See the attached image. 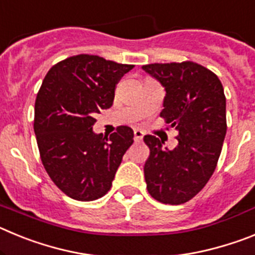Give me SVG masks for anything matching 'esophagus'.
<instances>
[{
	"instance_id": "esophagus-1",
	"label": "esophagus",
	"mask_w": 255,
	"mask_h": 255,
	"mask_svg": "<svg viewBox=\"0 0 255 255\" xmlns=\"http://www.w3.org/2000/svg\"><path fill=\"white\" fill-rule=\"evenodd\" d=\"M143 136H144V134H143V131H141V130H139V129L134 130L135 141H141V140H143Z\"/></svg>"
}]
</instances>
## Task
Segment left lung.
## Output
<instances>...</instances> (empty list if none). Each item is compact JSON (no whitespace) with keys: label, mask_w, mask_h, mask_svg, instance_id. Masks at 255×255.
Listing matches in <instances>:
<instances>
[{"label":"left lung","mask_w":255,"mask_h":255,"mask_svg":"<svg viewBox=\"0 0 255 255\" xmlns=\"http://www.w3.org/2000/svg\"><path fill=\"white\" fill-rule=\"evenodd\" d=\"M143 70L166 91L163 117L177 131V145L145 135L150 154L144 164L148 193L164 204H182L206 186L215 172L226 135V97L220 79L191 61L150 64Z\"/></svg>","instance_id":"8db88e82"}]
</instances>
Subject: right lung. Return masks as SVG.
<instances>
[{"label":"right lung","instance_id":"right-lung-1","mask_svg":"<svg viewBox=\"0 0 255 255\" xmlns=\"http://www.w3.org/2000/svg\"><path fill=\"white\" fill-rule=\"evenodd\" d=\"M134 65L78 55L47 73L37 94L34 132L47 173L67 197L91 202L107 194L134 131L96 134V114L114 103L115 88Z\"/></svg>","mask_w":255,"mask_h":255}]
</instances>
